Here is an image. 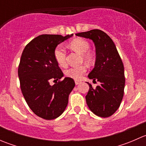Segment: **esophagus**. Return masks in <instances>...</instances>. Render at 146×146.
<instances>
[{
	"mask_svg": "<svg viewBox=\"0 0 146 146\" xmlns=\"http://www.w3.org/2000/svg\"><path fill=\"white\" fill-rule=\"evenodd\" d=\"M75 83H76V85H79V84L81 83V81H80V80H76Z\"/></svg>",
	"mask_w": 146,
	"mask_h": 146,
	"instance_id": "esophagus-1",
	"label": "esophagus"
}]
</instances>
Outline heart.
<instances>
[{
    "instance_id": "1",
    "label": "heart",
    "mask_w": 146,
    "mask_h": 146,
    "mask_svg": "<svg viewBox=\"0 0 146 146\" xmlns=\"http://www.w3.org/2000/svg\"><path fill=\"white\" fill-rule=\"evenodd\" d=\"M69 46L73 51L82 54L83 59L88 64H92L94 61V55L89 51L90 44L85 39L82 38H76L69 43ZM54 58L58 65L61 67L66 66V53L61 46H58L54 50ZM87 70L86 66L84 65L72 67L65 70V75L67 77L74 80H80Z\"/></svg>"
}]
</instances>
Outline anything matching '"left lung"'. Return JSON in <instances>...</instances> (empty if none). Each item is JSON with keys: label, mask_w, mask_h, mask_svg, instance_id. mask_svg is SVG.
<instances>
[{"label": "left lung", "mask_w": 146, "mask_h": 146, "mask_svg": "<svg viewBox=\"0 0 146 146\" xmlns=\"http://www.w3.org/2000/svg\"><path fill=\"white\" fill-rule=\"evenodd\" d=\"M76 35L91 39L96 49L95 66L88 77L100 84L94 89L87 82L90 86L85 96L87 104L95 115L110 117L120 106L125 86L124 68L117 47L112 39L100 29H92Z\"/></svg>", "instance_id": "obj_1"}]
</instances>
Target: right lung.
I'll list each match as a JSON object with an SVG mask.
<instances>
[{
	"label": "right lung",
	"mask_w": 146,
	"mask_h": 146,
	"mask_svg": "<svg viewBox=\"0 0 146 146\" xmlns=\"http://www.w3.org/2000/svg\"><path fill=\"white\" fill-rule=\"evenodd\" d=\"M73 35H39L26 46L22 54L18 68L22 92L31 110L42 119L51 120L61 116L75 87L74 80L68 77L50 85L51 80L64 77L54 58V50Z\"/></svg>",
	"instance_id": "obj_1"
}]
</instances>
